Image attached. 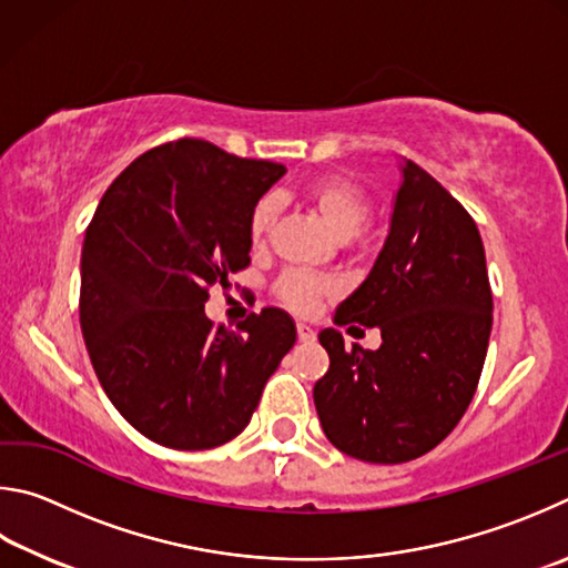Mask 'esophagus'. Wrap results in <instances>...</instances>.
Instances as JSON below:
<instances>
[{
    "label": "esophagus",
    "mask_w": 568,
    "mask_h": 568,
    "mask_svg": "<svg viewBox=\"0 0 568 568\" xmlns=\"http://www.w3.org/2000/svg\"><path fill=\"white\" fill-rule=\"evenodd\" d=\"M296 336H300V342H304V344H312V342L316 339V332L312 329L310 324L300 322V324H296Z\"/></svg>",
    "instance_id": "34e87169"
}]
</instances>
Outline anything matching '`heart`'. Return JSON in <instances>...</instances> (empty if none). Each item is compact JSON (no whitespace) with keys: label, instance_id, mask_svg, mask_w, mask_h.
Returning <instances> with one entry per match:
<instances>
[{"label":"heart","instance_id":"heart-1","mask_svg":"<svg viewBox=\"0 0 568 568\" xmlns=\"http://www.w3.org/2000/svg\"><path fill=\"white\" fill-rule=\"evenodd\" d=\"M304 199L310 206L320 214L326 229L336 239H352L362 232V226L369 222L372 216V199L359 184L349 182L344 176H322L314 179L304 186ZM276 219V202L274 199H262L254 206L252 219H248V236L254 244H262L268 236ZM334 292V284L329 278L316 276L302 268H292L282 278H278L276 294L292 312L310 314L316 310L324 296Z\"/></svg>","mask_w":568,"mask_h":568}]
</instances>
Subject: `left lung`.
Wrapping results in <instances>:
<instances>
[{"mask_svg": "<svg viewBox=\"0 0 568 568\" xmlns=\"http://www.w3.org/2000/svg\"><path fill=\"white\" fill-rule=\"evenodd\" d=\"M491 310L476 222L406 159L384 248L334 314L339 326H376L382 346L349 349L342 332L320 334L329 372L314 404L326 439L369 464H404L442 444L474 399Z\"/></svg>", "mask_w": 568, "mask_h": 568, "instance_id": "1", "label": "left lung"}]
</instances>
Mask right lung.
Wrapping results in <instances>:
<instances>
[{"mask_svg":"<svg viewBox=\"0 0 568 568\" xmlns=\"http://www.w3.org/2000/svg\"><path fill=\"white\" fill-rule=\"evenodd\" d=\"M286 166L179 139L134 159L87 226L82 324L97 379L154 444L204 452L246 429L264 384L296 342L292 316L206 320L216 284L248 266V219Z\"/></svg>","mask_w":568,"mask_h":568,"instance_id":"add662e5","label":"right lung"}]
</instances>
